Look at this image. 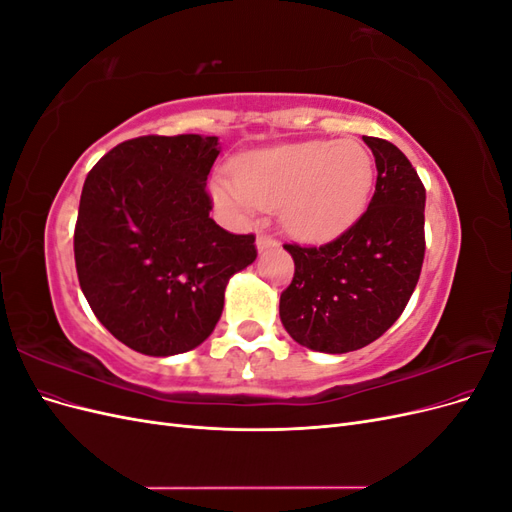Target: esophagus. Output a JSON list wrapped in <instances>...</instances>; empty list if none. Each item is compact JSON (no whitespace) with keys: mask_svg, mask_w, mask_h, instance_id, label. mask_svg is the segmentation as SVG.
Wrapping results in <instances>:
<instances>
[{"mask_svg":"<svg viewBox=\"0 0 512 512\" xmlns=\"http://www.w3.org/2000/svg\"><path fill=\"white\" fill-rule=\"evenodd\" d=\"M275 245H277V241L271 235H258V239H256L258 252H265V250H269V247H275Z\"/></svg>","mask_w":512,"mask_h":512,"instance_id":"obj_1","label":"esophagus"}]
</instances>
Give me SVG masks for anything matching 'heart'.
Here are the masks:
<instances>
[{
    "instance_id": "obj_1",
    "label": "heart",
    "mask_w": 512,
    "mask_h": 512,
    "mask_svg": "<svg viewBox=\"0 0 512 512\" xmlns=\"http://www.w3.org/2000/svg\"><path fill=\"white\" fill-rule=\"evenodd\" d=\"M376 164L354 138L309 141L252 153L235 166V181H218V200L237 213L282 207L294 237L329 239L365 211Z\"/></svg>"
}]
</instances>
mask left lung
<instances>
[{"label":"left lung","mask_w":512,"mask_h":512,"mask_svg":"<svg viewBox=\"0 0 512 512\" xmlns=\"http://www.w3.org/2000/svg\"><path fill=\"white\" fill-rule=\"evenodd\" d=\"M376 158L367 211L324 245L284 247L294 277L280 318L294 342L342 354L378 339L404 312L425 258V185L393 143L363 136Z\"/></svg>","instance_id":"1"}]
</instances>
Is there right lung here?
I'll list each match as a JSON object with an SVG mask.
<instances>
[{
    "mask_svg": "<svg viewBox=\"0 0 512 512\" xmlns=\"http://www.w3.org/2000/svg\"><path fill=\"white\" fill-rule=\"evenodd\" d=\"M218 136H138L89 170L74 226V262L91 312L149 356L200 346L232 275L256 260V237L209 218L207 175Z\"/></svg>",
    "mask_w": 512,
    "mask_h": 512,
    "instance_id": "obj_1",
    "label": "right lung"
}]
</instances>
